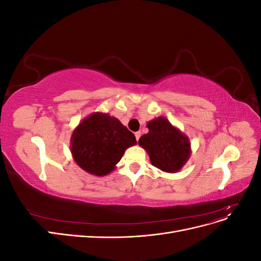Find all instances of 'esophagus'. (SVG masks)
<instances>
[{
  "label": "esophagus",
  "mask_w": 261,
  "mask_h": 261,
  "mask_svg": "<svg viewBox=\"0 0 261 261\" xmlns=\"http://www.w3.org/2000/svg\"><path fill=\"white\" fill-rule=\"evenodd\" d=\"M140 135H141L140 132H136V133H135V137H136V140H137V141L139 140V138H140Z\"/></svg>",
  "instance_id": "esophagus-1"
}]
</instances>
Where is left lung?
Masks as SVG:
<instances>
[{"label": "left lung", "instance_id": "8db88e82", "mask_svg": "<svg viewBox=\"0 0 261 261\" xmlns=\"http://www.w3.org/2000/svg\"><path fill=\"white\" fill-rule=\"evenodd\" d=\"M149 132L138 140L153 167L167 173L181 170L192 153L191 141L167 117L159 116L147 123Z\"/></svg>", "mask_w": 261, "mask_h": 261}]
</instances>
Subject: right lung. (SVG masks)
I'll return each mask as SVG.
<instances>
[{"label":"right lung","mask_w":261,"mask_h":261,"mask_svg":"<svg viewBox=\"0 0 261 261\" xmlns=\"http://www.w3.org/2000/svg\"><path fill=\"white\" fill-rule=\"evenodd\" d=\"M137 144L135 135L108 113L94 112L76 126L70 152L80 168L96 176L115 170L125 150Z\"/></svg>","instance_id":"right-lung-1"}]
</instances>
